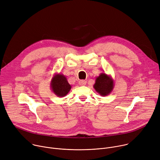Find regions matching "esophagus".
Instances as JSON below:
<instances>
[{
  "instance_id": "esophagus-1",
  "label": "esophagus",
  "mask_w": 160,
  "mask_h": 160,
  "mask_svg": "<svg viewBox=\"0 0 160 160\" xmlns=\"http://www.w3.org/2000/svg\"><path fill=\"white\" fill-rule=\"evenodd\" d=\"M86 83H87L86 81L84 80H81L79 81V84H80V85H82V86L85 85H86Z\"/></svg>"
}]
</instances>
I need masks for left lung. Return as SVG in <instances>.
Masks as SVG:
<instances>
[{
  "label": "left lung",
  "mask_w": 160,
  "mask_h": 160,
  "mask_svg": "<svg viewBox=\"0 0 160 160\" xmlns=\"http://www.w3.org/2000/svg\"><path fill=\"white\" fill-rule=\"evenodd\" d=\"M115 87V82L110 75L101 73L96 77L93 87L101 96H107L110 94Z\"/></svg>",
  "instance_id": "obj_1"
}]
</instances>
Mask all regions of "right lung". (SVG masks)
I'll list each match as a JSON object with an SVG mask.
<instances>
[{"label":"right lung","mask_w":160,"mask_h":160,"mask_svg":"<svg viewBox=\"0 0 160 160\" xmlns=\"http://www.w3.org/2000/svg\"><path fill=\"white\" fill-rule=\"evenodd\" d=\"M50 84L54 94L59 98L66 96L72 88V86L68 83L66 77L61 73H55Z\"/></svg>","instance_id":"obj_1"}]
</instances>
